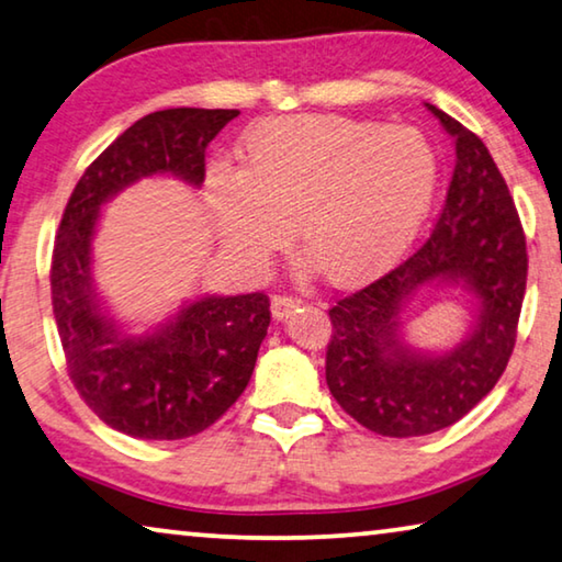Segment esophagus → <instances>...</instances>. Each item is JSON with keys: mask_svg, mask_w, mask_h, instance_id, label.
I'll list each match as a JSON object with an SVG mask.
<instances>
[{"mask_svg": "<svg viewBox=\"0 0 562 562\" xmlns=\"http://www.w3.org/2000/svg\"><path fill=\"white\" fill-rule=\"evenodd\" d=\"M303 305V300L300 297H292V295H274L272 297V315L274 321H282V317H288L292 310Z\"/></svg>", "mask_w": 562, "mask_h": 562, "instance_id": "34e87169", "label": "esophagus"}]
</instances>
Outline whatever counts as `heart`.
Returning <instances> with one entry per match:
<instances>
[{"mask_svg": "<svg viewBox=\"0 0 562 562\" xmlns=\"http://www.w3.org/2000/svg\"><path fill=\"white\" fill-rule=\"evenodd\" d=\"M239 173L214 169L209 212L220 237L262 259L295 222L303 252L330 280L396 257L437 194V150L416 128L338 115H288L241 140Z\"/></svg>", "mask_w": 562, "mask_h": 562, "instance_id": "obj_1", "label": "heart"}]
</instances>
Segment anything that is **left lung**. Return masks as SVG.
<instances>
[{"instance_id": "left-lung-1", "label": "left lung", "mask_w": 562, "mask_h": 562, "mask_svg": "<svg viewBox=\"0 0 562 562\" xmlns=\"http://www.w3.org/2000/svg\"><path fill=\"white\" fill-rule=\"evenodd\" d=\"M457 146L447 201L429 237L404 262L342 295L328 315L325 381L342 412L381 437L447 429L505 373L527 282L520 214L480 136L429 105ZM429 281H457L481 303L468 340L441 357L400 340V307Z\"/></svg>"}]
</instances>
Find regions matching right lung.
I'll return each mask as SVG.
<instances>
[{"label": "right lung", "instance_id": "add662e5", "mask_svg": "<svg viewBox=\"0 0 562 562\" xmlns=\"http://www.w3.org/2000/svg\"><path fill=\"white\" fill-rule=\"evenodd\" d=\"M237 115L222 108L144 115L88 166L63 212L49 288L67 373L90 412L133 439H187L227 414L252 379L270 297H201L154 333L125 335L103 313L90 278L100 206L154 173L199 187L206 146Z\"/></svg>", "mask_w": 562, "mask_h": 562}]
</instances>
